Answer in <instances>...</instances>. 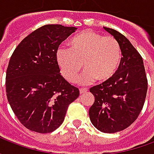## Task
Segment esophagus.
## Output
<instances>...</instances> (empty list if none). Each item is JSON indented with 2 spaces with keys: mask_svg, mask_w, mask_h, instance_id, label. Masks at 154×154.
Here are the masks:
<instances>
[{
  "mask_svg": "<svg viewBox=\"0 0 154 154\" xmlns=\"http://www.w3.org/2000/svg\"><path fill=\"white\" fill-rule=\"evenodd\" d=\"M80 94H83L85 92H87V88H80Z\"/></svg>",
  "mask_w": 154,
  "mask_h": 154,
  "instance_id": "esophagus-1",
  "label": "esophagus"
}]
</instances>
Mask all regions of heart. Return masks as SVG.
Returning <instances> with one entry per match:
<instances>
[{
    "instance_id": "1",
    "label": "heart",
    "mask_w": 154,
    "mask_h": 154,
    "mask_svg": "<svg viewBox=\"0 0 154 154\" xmlns=\"http://www.w3.org/2000/svg\"><path fill=\"white\" fill-rule=\"evenodd\" d=\"M62 75L71 83L75 82L82 69V83L106 82L113 77L122 60L120 44L112 36H104L93 30H84L69 42V48H59L56 53Z\"/></svg>"
}]
</instances>
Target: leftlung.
<instances>
[{"label": "left lung", "instance_id": "8db88e82", "mask_svg": "<svg viewBox=\"0 0 154 154\" xmlns=\"http://www.w3.org/2000/svg\"><path fill=\"white\" fill-rule=\"evenodd\" d=\"M120 44L122 60L113 77L90 89L95 101L89 110L92 125L104 133H116L135 121L143 106L148 80L141 55L119 32L104 27Z\"/></svg>", "mask_w": 154, "mask_h": 154}]
</instances>
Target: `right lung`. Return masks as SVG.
<instances>
[{
	"instance_id": "1",
	"label": "right lung",
	"mask_w": 154,
	"mask_h": 154,
	"mask_svg": "<svg viewBox=\"0 0 154 154\" xmlns=\"http://www.w3.org/2000/svg\"><path fill=\"white\" fill-rule=\"evenodd\" d=\"M75 27L46 25L25 37L13 52L5 77V91L13 112L25 128L46 134L63 124L68 106L79 90L61 76L58 46Z\"/></svg>"
}]
</instances>
